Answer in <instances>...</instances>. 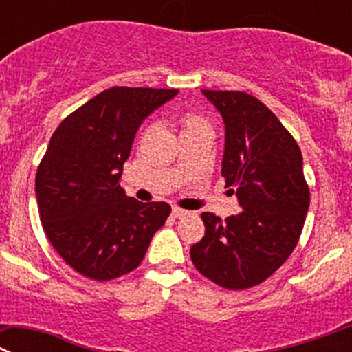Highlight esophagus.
<instances>
[{"label": "esophagus", "mask_w": 352, "mask_h": 352, "mask_svg": "<svg viewBox=\"0 0 352 352\" xmlns=\"http://www.w3.org/2000/svg\"><path fill=\"white\" fill-rule=\"evenodd\" d=\"M172 214H173V217H177V219H180V217H186V215H188L189 212H188V210H182V208H179V207H173Z\"/></svg>", "instance_id": "1"}]
</instances>
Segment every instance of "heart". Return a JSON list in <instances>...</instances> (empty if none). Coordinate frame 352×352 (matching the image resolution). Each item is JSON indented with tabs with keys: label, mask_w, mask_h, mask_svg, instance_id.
I'll use <instances>...</instances> for the list:
<instances>
[{
	"label": "heart",
	"mask_w": 352,
	"mask_h": 352,
	"mask_svg": "<svg viewBox=\"0 0 352 352\" xmlns=\"http://www.w3.org/2000/svg\"><path fill=\"white\" fill-rule=\"evenodd\" d=\"M196 124H201V121H199L198 117L195 116H186L182 119V129H188V128H192V126Z\"/></svg>",
	"instance_id": "heart-1"
}]
</instances>
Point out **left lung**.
<instances>
[{"label": "left lung", "mask_w": 352, "mask_h": 352, "mask_svg": "<svg viewBox=\"0 0 352 352\" xmlns=\"http://www.w3.org/2000/svg\"><path fill=\"white\" fill-rule=\"evenodd\" d=\"M204 96L224 122L221 173L242 212L221 221L204 212L205 236L191 247L196 270L226 289H247L270 277L298 243L310 192L298 144L275 113L240 91Z\"/></svg>", "instance_id": "obj_1"}]
</instances>
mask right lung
Segmentation results:
<instances>
[{
    "mask_svg": "<svg viewBox=\"0 0 352 352\" xmlns=\"http://www.w3.org/2000/svg\"><path fill=\"white\" fill-rule=\"evenodd\" d=\"M177 89L112 87L69 113L38 166V212L45 235L69 267L112 280L138 267L172 207L142 204L121 188L138 128Z\"/></svg>",
    "mask_w": 352,
    "mask_h": 352,
    "instance_id": "add662e5",
    "label": "right lung"
}]
</instances>
